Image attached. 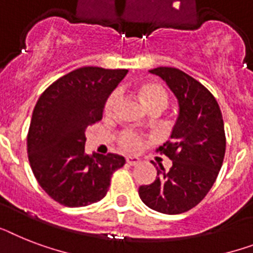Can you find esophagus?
<instances>
[{
  "instance_id": "1",
  "label": "esophagus",
  "mask_w": 253,
  "mask_h": 253,
  "mask_svg": "<svg viewBox=\"0 0 253 253\" xmlns=\"http://www.w3.org/2000/svg\"><path fill=\"white\" fill-rule=\"evenodd\" d=\"M126 162L130 166H135V165H137V164H140V160L137 159V157H132V156H127Z\"/></svg>"
}]
</instances>
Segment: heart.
<instances>
[{"instance_id": "1", "label": "heart", "mask_w": 253, "mask_h": 253, "mask_svg": "<svg viewBox=\"0 0 253 253\" xmlns=\"http://www.w3.org/2000/svg\"><path fill=\"white\" fill-rule=\"evenodd\" d=\"M137 93L140 97L143 105L147 110L151 109H160L164 110L168 105L169 97L165 88L155 82H144L137 85ZM117 100H118V92L113 91L109 94L104 104V116L112 117L116 108ZM118 143L121 147L127 152H137L143 147V137L139 133L133 131L126 130L118 135Z\"/></svg>"}]
</instances>
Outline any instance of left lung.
<instances>
[{
	"mask_svg": "<svg viewBox=\"0 0 253 253\" xmlns=\"http://www.w3.org/2000/svg\"><path fill=\"white\" fill-rule=\"evenodd\" d=\"M149 73L169 85L178 98L179 114L170 140L157 148L173 165L169 170L157 166L159 176L139 187V196L153 211L179 214L196 207L217 179L226 149L222 113L214 96L182 70L157 67Z\"/></svg>",
	"mask_w": 253,
	"mask_h": 253,
	"instance_id": "obj_1",
	"label": "left lung"
}]
</instances>
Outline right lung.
<instances>
[{"label": "right lung", "mask_w": 253, "mask_h": 253, "mask_svg": "<svg viewBox=\"0 0 253 253\" xmlns=\"http://www.w3.org/2000/svg\"><path fill=\"white\" fill-rule=\"evenodd\" d=\"M128 70L80 67L50 84L32 113L27 135L31 169L41 188L65 207H85L105 198L123 156L85 155V130L102 120L109 94Z\"/></svg>", "instance_id": "obj_1"}]
</instances>
